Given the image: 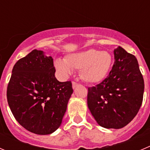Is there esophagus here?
<instances>
[{"label": "esophagus", "instance_id": "1", "mask_svg": "<svg viewBox=\"0 0 150 150\" xmlns=\"http://www.w3.org/2000/svg\"><path fill=\"white\" fill-rule=\"evenodd\" d=\"M78 86V84L75 82H72V87H73V89H75L76 87Z\"/></svg>", "mask_w": 150, "mask_h": 150}]
</instances>
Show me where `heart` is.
I'll list each match as a JSON object with an SVG mask.
<instances>
[{"instance_id":"heart-1","label":"heart","mask_w":150,"mask_h":150,"mask_svg":"<svg viewBox=\"0 0 150 150\" xmlns=\"http://www.w3.org/2000/svg\"><path fill=\"white\" fill-rule=\"evenodd\" d=\"M112 63V58L109 52L91 48L69 54L65 60L56 59L54 65L63 76H69L73 69H80L79 74L82 80L87 83L96 84L106 78Z\"/></svg>"}]
</instances>
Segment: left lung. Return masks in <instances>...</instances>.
<instances>
[{
  "instance_id": "8db88e82",
  "label": "left lung",
  "mask_w": 150,
  "mask_h": 150,
  "mask_svg": "<svg viewBox=\"0 0 150 150\" xmlns=\"http://www.w3.org/2000/svg\"><path fill=\"white\" fill-rule=\"evenodd\" d=\"M109 75L88 88V106L102 127L120 129L135 118L143 101L144 82L134 55L119 46Z\"/></svg>"
}]
</instances>
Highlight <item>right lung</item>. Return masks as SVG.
Returning <instances> with one entry per match:
<instances>
[{
  "mask_svg": "<svg viewBox=\"0 0 150 150\" xmlns=\"http://www.w3.org/2000/svg\"><path fill=\"white\" fill-rule=\"evenodd\" d=\"M55 71L52 57L35 49L15 63L7 88L17 122L38 135H48L60 127L73 93L71 82H59Z\"/></svg>",
  "mask_w": 150,
  "mask_h": 150,
  "instance_id": "obj_1",
  "label": "right lung"
}]
</instances>
